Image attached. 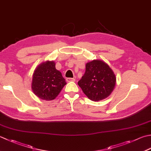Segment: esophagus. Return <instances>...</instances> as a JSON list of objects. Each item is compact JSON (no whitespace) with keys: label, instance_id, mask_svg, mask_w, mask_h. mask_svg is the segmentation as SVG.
Instances as JSON below:
<instances>
[{"label":"esophagus","instance_id":"34e87169","mask_svg":"<svg viewBox=\"0 0 151 151\" xmlns=\"http://www.w3.org/2000/svg\"><path fill=\"white\" fill-rule=\"evenodd\" d=\"M66 81L67 82H75V78H67Z\"/></svg>","mask_w":151,"mask_h":151}]
</instances>
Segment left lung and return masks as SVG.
<instances>
[{
    "label": "left lung",
    "instance_id": "left-lung-1",
    "mask_svg": "<svg viewBox=\"0 0 151 151\" xmlns=\"http://www.w3.org/2000/svg\"><path fill=\"white\" fill-rule=\"evenodd\" d=\"M116 77L107 63L93 60L86 63V72L78 84L84 94L93 101L107 97L113 91Z\"/></svg>",
    "mask_w": 151,
    "mask_h": 151
}]
</instances>
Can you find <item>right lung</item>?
<instances>
[{
  "label": "right lung",
  "mask_w": 151,
  "mask_h": 151,
  "mask_svg": "<svg viewBox=\"0 0 151 151\" xmlns=\"http://www.w3.org/2000/svg\"><path fill=\"white\" fill-rule=\"evenodd\" d=\"M67 83L54 61H46L35 70L32 90L39 98L50 101L55 99Z\"/></svg>",
  "instance_id": "1"
}]
</instances>
